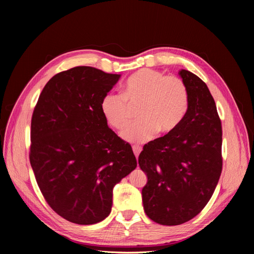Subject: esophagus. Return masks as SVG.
<instances>
[{"instance_id":"34e87169","label":"esophagus","mask_w":254,"mask_h":254,"mask_svg":"<svg viewBox=\"0 0 254 254\" xmlns=\"http://www.w3.org/2000/svg\"><path fill=\"white\" fill-rule=\"evenodd\" d=\"M132 150H133V152H134V156L136 157V159L139 158V155H140V152H141V150H142V148L140 147V146L133 145V146H132Z\"/></svg>"}]
</instances>
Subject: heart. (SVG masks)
I'll use <instances>...</instances> for the list:
<instances>
[{"label": "heart", "mask_w": 254, "mask_h": 254, "mask_svg": "<svg viewBox=\"0 0 254 254\" xmlns=\"http://www.w3.org/2000/svg\"><path fill=\"white\" fill-rule=\"evenodd\" d=\"M189 103L188 87L179 76L142 68L127 78L122 94H106L101 108L108 124L121 130L128 124L132 108L137 106L139 120L130 124L122 136L128 142L143 143L157 132H173L186 117Z\"/></svg>", "instance_id": "b5f03b06"}]
</instances>
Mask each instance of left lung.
Wrapping results in <instances>:
<instances>
[{
	"label": "left lung",
	"instance_id": "left-lung-1",
	"mask_svg": "<svg viewBox=\"0 0 254 254\" xmlns=\"http://www.w3.org/2000/svg\"><path fill=\"white\" fill-rule=\"evenodd\" d=\"M189 90V109L173 132L144 145L139 165L147 176L144 211L157 224L181 225L211 199L222 170V129L214 98L197 75L179 72Z\"/></svg>",
	"mask_w": 254,
	"mask_h": 254
}]
</instances>
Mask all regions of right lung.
Instances as JSON below:
<instances>
[{"label":"right lung","mask_w":254,"mask_h":254,"mask_svg":"<svg viewBox=\"0 0 254 254\" xmlns=\"http://www.w3.org/2000/svg\"><path fill=\"white\" fill-rule=\"evenodd\" d=\"M120 76L72 67L53 76L35 106L30 165L45 201L74 224L108 216L114 186L136 167L131 146L108 127L101 108Z\"/></svg>","instance_id":"1"}]
</instances>
